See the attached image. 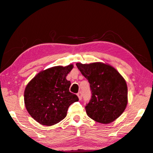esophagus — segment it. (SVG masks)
I'll list each match as a JSON object with an SVG mask.
<instances>
[{
	"mask_svg": "<svg viewBox=\"0 0 153 153\" xmlns=\"http://www.w3.org/2000/svg\"><path fill=\"white\" fill-rule=\"evenodd\" d=\"M77 96H78L79 100H81V99H82V93H81V92H79L77 93Z\"/></svg>",
	"mask_w": 153,
	"mask_h": 153,
	"instance_id": "esophagus-1",
	"label": "esophagus"
}]
</instances>
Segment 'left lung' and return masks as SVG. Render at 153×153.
<instances>
[{
    "mask_svg": "<svg viewBox=\"0 0 153 153\" xmlns=\"http://www.w3.org/2000/svg\"><path fill=\"white\" fill-rule=\"evenodd\" d=\"M76 65L90 85L92 97L85 107L88 116L101 123L114 121L123 113L128 103L125 79L108 64L97 62Z\"/></svg>",
    "mask_w": 153,
    "mask_h": 153,
    "instance_id": "obj_1",
    "label": "left lung"
}]
</instances>
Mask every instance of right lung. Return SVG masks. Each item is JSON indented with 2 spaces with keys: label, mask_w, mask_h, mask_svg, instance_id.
<instances>
[{
  "label": "right lung",
  "mask_w": 153,
  "mask_h": 153,
  "mask_svg": "<svg viewBox=\"0 0 153 153\" xmlns=\"http://www.w3.org/2000/svg\"><path fill=\"white\" fill-rule=\"evenodd\" d=\"M72 68L70 64L42 70L26 86L25 108L41 125L52 126L60 122L67 115L69 106L79 101L78 97L70 92L71 83L66 79Z\"/></svg>",
  "instance_id": "obj_1"
}]
</instances>
